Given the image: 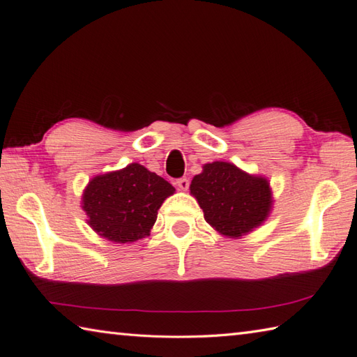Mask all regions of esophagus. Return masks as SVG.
Masks as SVG:
<instances>
[{
  "label": "esophagus",
  "instance_id": "1",
  "mask_svg": "<svg viewBox=\"0 0 357 357\" xmlns=\"http://www.w3.org/2000/svg\"><path fill=\"white\" fill-rule=\"evenodd\" d=\"M177 188L180 189V191H188V188H189V180L188 178H178L177 180Z\"/></svg>",
  "mask_w": 357,
  "mask_h": 357
}]
</instances>
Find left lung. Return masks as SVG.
Segmentation results:
<instances>
[{
    "label": "left lung",
    "mask_w": 357,
    "mask_h": 357,
    "mask_svg": "<svg viewBox=\"0 0 357 357\" xmlns=\"http://www.w3.org/2000/svg\"><path fill=\"white\" fill-rule=\"evenodd\" d=\"M189 189L203 209L204 220L229 238L252 232L264 223L272 209L268 180L229 162L206 163Z\"/></svg>",
    "instance_id": "1"
}]
</instances>
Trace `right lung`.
Masks as SVG:
<instances>
[{
	"mask_svg": "<svg viewBox=\"0 0 357 357\" xmlns=\"http://www.w3.org/2000/svg\"><path fill=\"white\" fill-rule=\"evenodd\" d=\"M174 186L140 163L93 177L82 194L86 223L113 243H134L149 235L162 203Z\"/></svg>",
	"mask_w": 357,
	"mask_h": 357,
	"instance_id": "add662e5",
	"label": "right lung"
}]
</instances>
